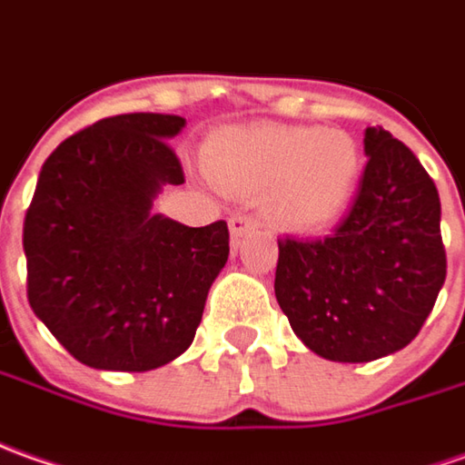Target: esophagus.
Returning a JSON list of instances; mask_svg holds the SVG:
<instances>
[{"label":"esophagus","mask_w":465,"mask_h":465,"mask_svg":"<svg viewBox=\"0 0 465 465\" xmlns=\"http://www.w3.org/2000/svg\"><path fill=\"white\" fill-rule=\"evenodd\" d=\"M229 229H232L233 236H242V233L257 229V219L249 216V213H233L232 219H229Z\"/></svg>","instance_id":"1"}]
</instances>
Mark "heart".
<instances>
[{"label":"heart","instance_id":"1","mask_svg":"<svg viewBox=\"0 0 465 465\" xmlns=\"http://www.w3.org/2000/svg\"><path fill=\"white\" fill-rule=\"evenodd\" d=\"M211 178L226 191L267 193L287 229H323L351 201L361 157L339 129L257 126L221 132L206 144Z\"/></svg>","mask_w":465,"mask_h":465}]
</instances>
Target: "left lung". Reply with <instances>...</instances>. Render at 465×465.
Returning a JSON list of instances; mask_svg holds the SVG:
<instances>
[{"mask_svg": "<svg viewBox=\"0 0 465 465\" xmlns=\"http://www.w3.org/2000/svg\"><path fill=\"white\" fill-rule=\"evenodd\" d=\"M349 213L323 239H277L274 295L298 339L331 361L405 349L445 282L438 188L412 150L366 126Z\"/></svg>", "mask_w": 465, "mask_h": 465, "instance_id": "left-lung-1", "label": "left lung"}]
</instances>
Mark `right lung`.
I'll return each mask as SVG.
<instances>
[{"label":"right lung","mask_w":465,"mask_h":465,"mask_svg":"<svg viewBox=\"0 0 465 465\" xmlns=\"http://www.w3.org/2000/svg\"><path fill=\"white\" fill-rule=\"evenodd\" d=\"M173 114H116L50 153L25 213L27 300L81 364L150 371L193 343L229 259V226L153 216L160 185L185 183Z\"/></svg>","instance_id":"obj_1"}]
</instances>
